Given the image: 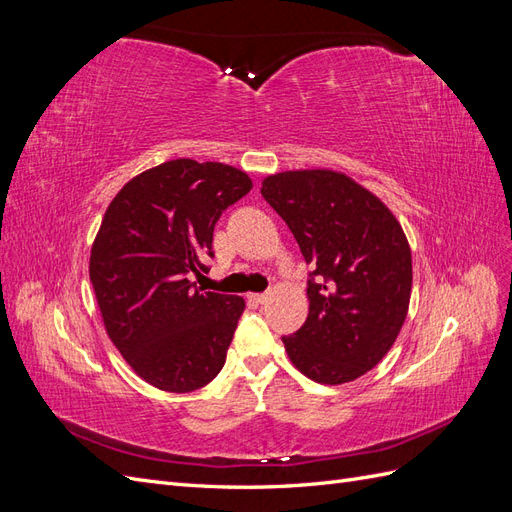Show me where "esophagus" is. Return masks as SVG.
<instances>
[{
    "instance_id": "esophagus-1",
    "label": "esophagus",
    "mask_w": 512,
    "mask_h": 512,
    "mask_svg": "<svg viewBox=\"0 0 512 512\" xmlns=\"http://www.w3.org/2000/svg\"><path fill=\"white\" fill-rule=\"evenodd\" d=\"M247 299H250L256 305H262V303L269 301V294H247Z\"/></svg>"
}]
</instances>
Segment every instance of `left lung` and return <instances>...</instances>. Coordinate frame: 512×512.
Returning <instances> with one entry per match:
<instances>
[{
	"label": "left lung",
	"mask_w": 512,
	"mask_h": 512,
	"mask_svg": "<svg viewBox=\"0 0 512 512\" xmlns=\"http://www.w3.org/2000/svg\"><path fill=\"white\" fill-rule=\"evenodd\" d=\"M260 192L314 267L307 320L282 337L290 363L320 384L361 378L391 350L408 316L412 252L404 228L339 170H284L262 179Z\"/></svg>",
	"instance_id": "1"
}]
</instances>
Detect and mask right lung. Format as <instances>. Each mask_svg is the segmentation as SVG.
<instances>
[{
    "label": "right lung",
    "instance_id": "1",
    "mask_svg": "<svg viewBox=\"0 0 512 512\" xmlns=\"http://www.w3.org/2000/svg\"><path fill=\"white\" fill-rule=\"evenodd\" d=\"M252 190L222 162L170 160L132 177L91 245L89 280L106 335L151 386L190 393L220 374L243 297L194 288L222 211Z\"/></svg>",
    "mask_w": 512,
    "mask_h": 512
}]
</instances>
